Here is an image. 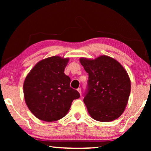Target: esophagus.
Instances as JSON below:
<instances>
[{
  "label": "esophagus",
  "mask_w": 151,
  "mask_h": 151,
  "mask_svg": "<svg viewBox=\"0 0 151 151\" xmlns=\"http://www.w3.org/2000/svg\"><path fill=\"white\" fill-rule=\"evenodd\" d=\"M77 91H78V92L79 93V94H81V88H78L77 89Z\"/></svg>",
  "instance_id": "34e87169"
}]
</instances>
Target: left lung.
<instances>
[{
	"instance_id": "1",
	"label": "left lung",
	"mask_w": 151,
	"mask_h": 151,
	"mask_svg": "<svg viewBox=\"0 0 151 151\" xmlns=\"http://www.w3.org/2000/svg\"><path fill=\"white\" fill-rule=\"evenodd\" d=\"M88 74V88L83 101L93 119L110 122L124 112L131 93V80L120 63L109 56L95 59L81 58Z\"/></svg>"
}]
</instances>
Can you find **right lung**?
I'll list each match as a JSON object with an SVG mask.
<instances>
[{"instance_id":"add662e5","label":"right lung","mask_w":151,"mask_h":151,"mask_svg":"<svg viewBox=\"0 0 151 151\" xmlns=\"http://www.w3.org/2000/svg\"><path fill=\"white\" fill-rule=\"evenodd\" d=\"M68 58L53 56L36 64L25 78V103L34 115L47 122L58 121L69 111L78 92L70 86V78L64 71Z\"/></svg>"}]
</instances>
